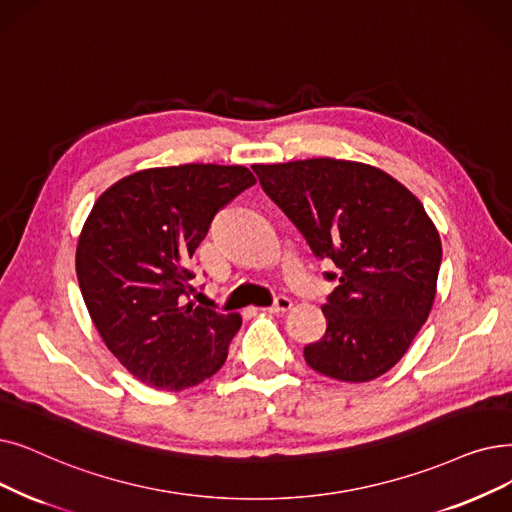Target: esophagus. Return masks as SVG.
I'll use <instances>...</instances> for the list:
<instances>
[{"label":"esophagus","mask_w":512,"mask_h":512,"mask_svg":"<svg viewBox=\"0 0 512 512\" xmlns=\"http://www.w3.org/2000/svg\"><path fill=\"white\" fill-rule=\"evenodd\" d=\"M291 307H293L291 299H288V297H278L272 307H265L263 311H270V314H284V311H288Z\"/></svg>","instance_id":"34e87169"}]
</instances>
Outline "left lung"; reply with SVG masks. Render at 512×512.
<instances>
[{
  "instance_id": "8db88e82",
  "label": "left lung",
  "mask_w": 512,
  "mask_h": 512,
  "mask_svg": "<svg viewBox=\"0 0 512 512\" xmlns=\"http://www.w3.org/2000/svg\"><path fill=\"white\" fill-rule=\"evenodd\" d=\"M253 171L316 257L339 268V286L322 305L326 332L303 349L305 362L343 383L391 370L437 293L441 240L425 207L395 177L358 161L322 157Z\"/></svg>"
}]
</instances>
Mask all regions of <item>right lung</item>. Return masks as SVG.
Masks as SVG:
<instances>
[{
	"label": "right lung",
	"mask_w": 512,
	"mask_h": 512,
	"mask_svg": "<svg viewBox=\"0 0 512 512\" xmlns=\"http://www.w3.org/2000/svg\"><path fill=\"white\" fill-rule=\"evenodd\" d=\"M242 165L152 167L121 177L87 215L75 268L108 351L144 385L182 391L224 366L240 314L188 299L215 213L255 184Z\"/></svg>",
	"instance_id": "right-lung-1"
}]
</instances>
